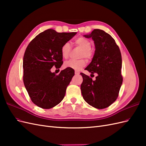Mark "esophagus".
<instances>
[{
  "label": "esophagus",
  "mask_w": 146,
  "mask_h": 146,
  "mask_svg": "<svg viewBox=\"0 0 146 146\" xmlns=\"http://www.w3.org/2000/svg\"><path fill=\"white\" fill-rule=\"evenodd\" d=\"M75 74H76V75H79V74H80V72H79L78 71H77V70H75Z\"/></svg>",
  "instance_id": "obj_1"
}]
</instances>
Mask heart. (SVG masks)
<instances>
[{
	"mask_svg": "<svg viewBox=\"0 0 146 146\" xmlns=\"http://www.w3.org/2000/svg\"><path fill=\"white\" fill-rule=\"evenodd\" d=\"M74 43L75 46L82 48V51L79 56L82 58L78 60H70L66 61L64 64V67L66 68H71L76 70H80L86 64V61L83 58H85L87 60L90 61L93 58L94 53L91 48V42L85 38L79 37L75 39ZM71 50L72 47L69 42H66L64 43L61 47V54L63 58L64 59L68 58L70 52H71Z\"/></svg>",
	"mask_w": 146,
	"mask_h": 146,
	"instance_id": "b5f03b06",
	"label": "heart"
}]
</instances>
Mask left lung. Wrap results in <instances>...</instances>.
<instances>
[{
  "label": "left lung",
  "instance_id": "1",
  "mask_svg": "<svg viewBox=\"0 0 146 146\" xmlns=\"http://www.w3.org/2000/svg\"><path fill=\"white\" fill-rule=\"evenodd\" d=\"M85 36L92 38L96 47L93 58L85 70L98 76L92 80L90 76L80 73L83 77L82 94L88 104L96 108L104 109L117 99L122 85L121 51L111 35L102 30L94 29Z\"/></svg>",
  "mask_w": 146,
  "mask_h": 146
}]
</instances>
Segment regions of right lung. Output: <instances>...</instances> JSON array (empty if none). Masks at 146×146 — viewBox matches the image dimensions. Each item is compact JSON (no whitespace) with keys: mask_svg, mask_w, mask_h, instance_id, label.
Listing matches in <instances>:
<instances>
[{"mask_svg":"<svg viewBox=\"0 0 146 146\" xmlns=\"http://www.w3.org/2000/svg\"><path fill=\"white\" fill-rule=\"evenodd\" d=\"M76 33L47 29L38 35L26 48L23 81L30 99L38 107L52 108L63 99L74 70L66 68L56 75L50 69L53 66L60 68L63 64L61 47Z\"/></svg>","mask_w":146,"mask_h":146,"instance_id":"right-lung-1","label":"right lung"}]
</instances>
